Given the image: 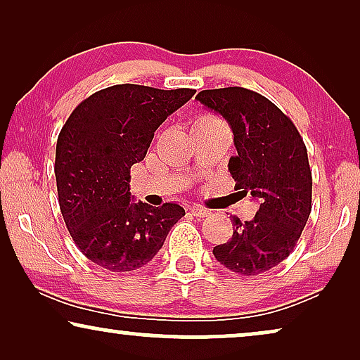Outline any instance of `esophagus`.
I'll list each match as a JSON object with an SVG mask.
<instances>
[{
  "label": "esophagus",
  "mask_w": 360,
  "mask_h": 360,
  "mask_svg": "<svg viewBox=\"0 0 360 360\" xmlns=\"http://www.w3.org/2000/svg\"><path fill=\"white\" fill-rule=\"evenodd\" d=\"M190 213L196 216V218H206V216H210V210L203 208V206L195 205V206H191V208H190Z\"/></svg>",
  "instance_id": "obj_1"
}]
</instances>
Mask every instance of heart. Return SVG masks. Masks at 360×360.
Listing matches in <instances>:
<instances>
[{
  "label": "heart",
  "instance_id": "heart-1",
  "mask_svg": "<svg viewBox=\"0 0 360 360\" xmlns=\"http://www.w3.org/2000/svg\"><path fill=\"white\" fill-rule=\"evenodd\" d=\"M216 122H221L218 117L211 116V115H201L196 117V121L193 122V126H200V124H216Z\"/></svg>",
  "mask_w": 360,
  "mask_h": 360
}]
</instances>
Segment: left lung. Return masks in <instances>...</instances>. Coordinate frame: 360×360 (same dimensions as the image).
Segmentation results:
<instances>
[{"label":"left lung","instance_id":"left-lung-1","mask_svg":"<svg viewBox=\"0 0 360 360\" xmlns=\"http://www.w3.org/2000/svg\"><path fill=\"white\" fill-rule=\"evenodd\" d=\"M196 101L229 122L238 154L229 172L240 196L259 210L250 221L233 216V238L213 249L240 277L267 272L297 245L311 213V170L303 137L272 101L240 86L203 90Z\"/></svg>","mask_w":360,"mask_h":360}]
</instances>
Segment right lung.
Masks as SVG:
<instances>
[{
  "instance_id": "add662e5",
  "label": "right lung",
  "mask_w": 360,
  "mask_h": 360,
  "mask_svg": "<svg viewBox=\"0 0 360 360\" xmlns=\"http://www.w3.org/2000/svg\"><path fill=\"white\" fill-rule=\"evenodd\" d=\"M195 90L108 86L82 101L57 139L58 205L80 252L111 272L144 267L185 210L132 203L131 167L144 160L154 132Z\"/></svg>"
}]
</instances>
